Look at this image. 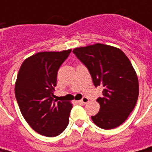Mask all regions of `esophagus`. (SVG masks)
Returning a JSON list of instances; mask_svg holds the SVG:
<instances>
[{
  "label": "esophagus",
  "instance_id": "obj_1",
  "mask_svg": "<svg viewBox=\"0 0 152 152\" xmlns=\"http://www.w3.org/2000/svg\"><path fill=\"white\" fill-rule=\"evenodd\" d=\"M80 102H81V103H83V104H86V103H88V102H89V99H88L87 97H83V98L80 100Z\"/></svg>",
  "mask_w": 152,
  "mask_h": 152
}]
</instances>
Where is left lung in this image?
Listing matches in <instances>:
<instances>
[{
	"instance_id": "8db88e82",
	"label": "left lung",
	"mask_w": 152,
	"mask_h": 152,
	"mask_svg": "<svg viewBox=\"0 0 152 152\" xmlns=\"http://www.w3.org/2000/svg\"><path fill=\"white\" fill-rule=\"evenodd\" d=\"M87 67L94 85L103 86L99 113L92 116L93 123L104 129H112L125 122L136 105L139 81L128 56L117 47L96 44L73 50Z\"/></svg>"
}]
</instances>
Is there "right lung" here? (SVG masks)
<instances>
[{"label": "right lung", "mask_w": 152, "mask_h": 152, "mask_svg": "<svg viewBox=\"0 0 152 152\" xmlns=\"http://www.w3.org/2000/svg\"><path fill=\"white\" fill-rule=\"evenodd\" d=\"M71 50L43 51L23 61L15 84V96L26 122L47 137L59 135L67 128L73 104L54 100L59 67Z\"/></svg>", "instance_id": "1"}]
</instances>
